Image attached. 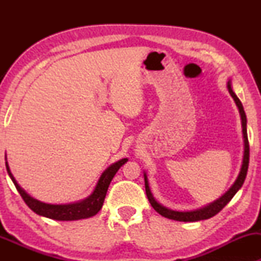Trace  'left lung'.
Listing matches in <instances>:
<instances>
[{"label":"left lung","mask_w":261,"mask_h":261,"mask_svg":"<svg viewBox=\"0 0 261 261\" xmlns=\"http://www.w3.org/2000/svg\"><path fill=\"white\" fill-rule=\"evenodd\" d=\"M228 90H229L231 97L234 98L235 103H237L239 112H240L241 115V122H242V132H244V141H245V152H244V160H242V166L241 171L239 173L238 179L235 180L229 190H228L226 194H224L220 199H217L216 202L212 203L205 208L195 210V212H174V210H170L165 208V206L160 205L158 202L153 198V196L149 191L148 183H147V177L145 174V189H146V195H147V198L151 205L154 208L156 213H159L160 215L164 217H167V219L176 220V221H183V222H195V221H201V220H208L210 217L215 216L216 214H219L221 210H222L224 206H226L228 203L230 202V199L234 197V195L237 194L239 189L242 187L244 184L246 174H247L248 170V163H249V144H248V137H247V128H246V124H247V119H246V114L244 110V107H242L240 99L238 98V96L234 94V91L231 90L230 83L228 82Z\"/></svg>","instance_id":"1"}]
</instances>
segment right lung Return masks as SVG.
I'll return each mask as SVG.
<instances>
[{
    "instance_id": "right-lung-1",
    "label": "right lung",
    "mask_w": 261,
    "mask_h": 261,
    "mask_svg": "<svg viewBox=\"0 0 261 261\" xmlns=\"http://www.w3.org/2000/svg\"><path fill=\"white\" fill-rule=\"evenodd\" d=\"M127 160L128 159H121L120 162L113 164L112 166L108 167V169L102 173V176L99 177L94 192H92L88 198H85L84 201L82 202L73 203V204H64V205L46 204V203L39 202L37 199L32 198L31 196L26 194V192L19 187V184L16 183L15 178L13 177L12 172H10L9 166L8 164H7V162H6V167H7V172H8L9 177L12 178L16 190L19 191V194L21 195V197H22L24 203H26V204L30 206L34 213H37L38 215L48 217V219H52V220L73 221V220L88 219V217L96 215V214L101 210L110 181H112L113 177L115 176V173L119 171L120 167L127 162Z\"/></svg>"
}]
</instances>
